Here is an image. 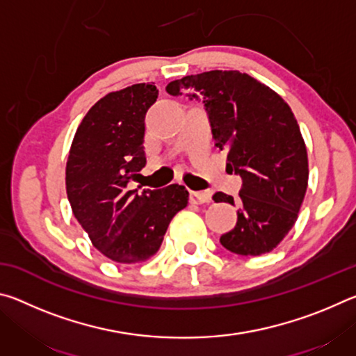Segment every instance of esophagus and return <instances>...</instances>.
Listing matches in <instances>:
<instances>
[{"instance_id": "obj_1", "label": "esophagus", "mask_w": 356, "mask_h": 356, "mask_svg": "<svg viewBox=\"0 0 356 356\" xmlns=\"http://www.w3.org/2000/svg\"><path fill=\"white\" fill-rule=\"evenodd\" d=\"M212 200V195L209 191H190L191 204H207Z\"/></svg>"}]
</instances>
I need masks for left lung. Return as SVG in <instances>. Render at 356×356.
Returning a JSON list of instances; mask_svg holds the SVG:
<instances>
[{
    "mask_svg": "<svg viewBox=\"0 0 356 356\" xmlns=\"http://www.w3.org/2000/svg\"><path fill=\"white\" fill-rule=\"evenodd\" d=\"M166 92L202 99L215 146L227 154L226 170L242 177L237 225L220 243L240 256L273 251L297 221L308 188V152L291 106L238 70L184 76ZM213 201L236 206L221 191Z\"/></svg>",
    "mask_w": 356,
    "mask_h": 356,
    "instance_id": "1",
    "label": "left lung"
}]
</instances>
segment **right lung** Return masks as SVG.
I'll use <instances>...</instances> for the list:
<instances>
[{"label":"right lung","instance_id":"right-lung-1","mask_svg":"<svg viewBox=\"0 0 356 356\" xmlns=\"http://www.w3.org/2000/svg\"><path fill=\"white\" fill-rule=\"evenodd\" d=\"M156 97L149 83L106 94L78 125L65 166L72 212L95 248L118 264L152 257L172 216L188 204L184 185L129 190L146 166L144 118Z\"/></svg>","mask_w":356,"mask_h":356}]
</instances>
